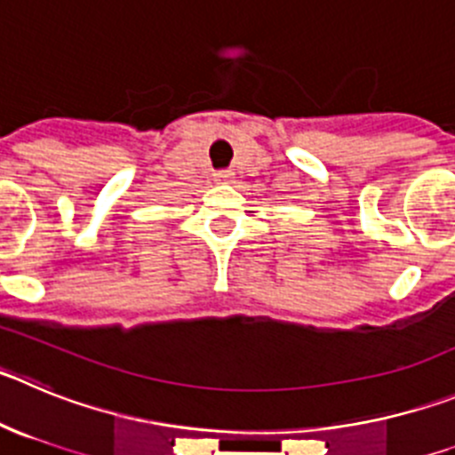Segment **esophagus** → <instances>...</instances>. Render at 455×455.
Listing matches in <instances>:
<instances>
[{
	"instance_id": "obj_1",
	"label": "esophagus",
	"mask_w": 455,
	"mask_h": 455,
	"mask_svg": "<svg viewBox=\"0 0 455 455\" xmlns=\"http://www.w3.org/2000/svg\"><path fill=\"white\" fill-rule=\"evenodd\" d=\"M228 179H231V172H218V174H215V181L218 183H227Z\"/></svg>"
}]
</instances>
